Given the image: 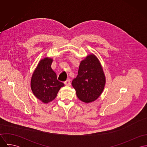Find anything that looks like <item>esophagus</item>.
<instances>
[{
	"label": "esophagus",
	"mask_w": 147,
	"mask_h": 147,
	"mask_svg": "<svg viewBox=\"0 0 147 147\" xmlns=\"http://www.w3.org/2000/svg\"><path fill=\"white\" fill-rule=\"evenodd\" d=\"M64 84L67 86H69L71 85V82H70V80L69 79H67L66 81L64 82Z\"/></svg>",
	"instance_id": "obj_1"
}]
</instances>
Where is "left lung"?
I'll list each match as a JSON object with an SVG mask.
<instances>
[{
  "label": "left lung",
  "instance_id": "1",
  "mask_svg": "<svg viewBox=\"0 0 147 147\" xmlns=\"http://www.w3.org/2000/svg\"><path fill=\"white\" fill-rule=\"evenodd\" d=\"M105 76L102 66L94 54L89 55L81 62L78 75L72 85L79 100L89 103L97 100L105 87Z\"/></svg>",
  "mask_w": 147,
  "mask_h": 147
}]
</instances>
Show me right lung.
I'll return each instance as SVG.
<instances>
[{"label":"right lung","instance_id":"obj_1","mask_svg":"<svg viewBox=\"0 0 147 147\" xmlns=\"http://www.w3.org/2000/svg\"><path fill=\"white\" fill-rule=\"evenodd\" d=\"M53 59H42L34 70L31 79V89L34 95L42 102L47 104L57 97L64 84L57 80L55 72L51 67Z\"/></svg>","mask_w":147,"mask_h":147}]
</instances>
